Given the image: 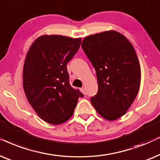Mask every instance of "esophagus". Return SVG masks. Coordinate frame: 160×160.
Here are the masks:
<instances>
[{
  "label": "esophagus",
  "mask_w": 160,
  "mask_h": 160,
  "mask_svg": "<svg viewBox=\"0 0 160 160\" xmlns=\"http://www.w3.org/2000/svg\"><path fill=\"white\" fill-rule=\"evenodd\" d=\"M80 91H81V92L83 93L84 95H86V90H85V88H80Z\"/></svg>",
  "instance_id": "34e87169"
}]
</instances>
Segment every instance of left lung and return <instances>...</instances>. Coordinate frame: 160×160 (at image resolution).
I'll return each mask as SVG.
<instances>
[{"instance_id":"1","label":"left lung","mask_w":160,"mask_h":160,"mask_svg":"<svg viewBox=\"0 0 160 160\" xmlns=\"http://www.w3.org/2000/svg\"><path fill=\"white\" fill-rule=\"evenodd\" d=\"M81 46L97 72L98 92L91 98V104L108 121L121 118L140 88L141 74L135 48L113 30L88 36Z\"/></svg>"}]
</instances>
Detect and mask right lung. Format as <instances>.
Instances as JSON below:
<instances>
[{
	"mask_svg": "<svg viewBox=\"0 0 160 160\" xmlns=\"http://www.w3.org/2000/svg\"><path fill=\"white\" fill-rule=\"evenodd\" d=\"M80 43L81 38L42 35L27 52L22 72L25 94L38 116L51 124L69 120L82 97L70 86L67 68Z\"/></svg>",
	"mask_w": 160,
	"mask_h": 160,
	"instance_id": "add662e5",
	"label": "right lung"
}]
</instances>
